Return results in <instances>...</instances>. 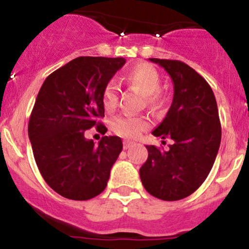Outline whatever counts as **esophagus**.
<instances>
[{
  "mask_svg": "<svg viewBox=\"0 0 249 249\" xmlns=\"http://www.w3.org/2000/svg\"><path fill=\"white\" fill-rule=\"evenodd\" d=\"M123 144H124V149H129V148H131V147H134V145H136V143H135L134 141L124 140Z\"/></svg>",
  "mask_w": 249,
  "mask_h": 249,
  "instance_id": "34e87169",
  "label": "esophagus"
}]
</instances>
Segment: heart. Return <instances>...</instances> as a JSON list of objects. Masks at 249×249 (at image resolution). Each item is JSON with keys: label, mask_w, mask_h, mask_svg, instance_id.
Here are the masks:
<instances>
[{"label": "heart", "mask_w": 249, "mask_h": 249, "mask_svg": "<svg viewBox=\"0 0 249 249\" xmlns=\"http://www.w3.org/2000/svg\"><path fill=\"white\" fill-rule=\"evenodd\" d=\"M125 80L132 87L137 88L149 104H158L161 100L160 84L161 78L159 72L147 62L135 65L125 74ZM102 104L106 109H113L118 104V85L114 80H109L102 90ZM150 123L148 118L143 115H120L115 118L112 127L114 132L123 137L135 139L149 127Z\"/></svg>", "instance_id": "1"}]
</instances>
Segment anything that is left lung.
Returning <instances> with one entry per match:
<instances>
[{"label": "left lung", "instance_id": "left-lung-1", "mask_svg": "<svg viewBox=\"0 0 249 249\" xmlns=\"http://www.w3.org/2000/svg\"><path fill=\"white\" fill-rule=\"evenodd\" d=\"M149 60L164 67L173 82L172 105L153 135L171 139L173 144L166 152L147 145L140 177L150 195L176 201L193 194L214 164L222 139L217 101L208 83L187 64Z\"/></svg>", "mask_w": 249, "mask_h": 249}]
</instances>
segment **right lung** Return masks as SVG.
<instances>
[{
    "instance_id": "add662e5",
    "label": "right lung",
    "mask_w": 249,
    "mask_h": 249,
    "mask_svg": "<svg viewBox=\"0 0 249 249\" xmlns=\"http://www.w3.org/2000/svg\"><path fill=\"white\" fill-rule=\"evenodd\" d=\"M125 64L124 57L79 56L49 74L39 89L29 120V139L42 177L70 200L101 194L123 149L122 139L104 136L99 144L87 130L107 127L102 90Z\"/></svg>"
}]
</instances>
